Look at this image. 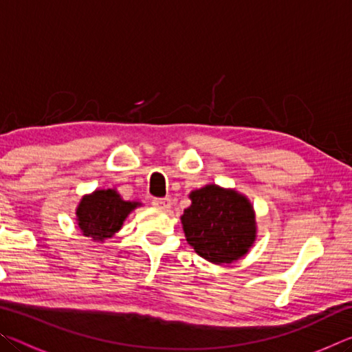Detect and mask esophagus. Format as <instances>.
<instances>
[{
    "label": "esophagus",
    "mask_w": 352,
    "mask_h": 352,
    "mask_svg": "<svg viewBox=\"0 0 352 352\" xmlns=\"http://www.w3.org/2000/svg\"><path fill=\"white\" fill-rule=\"evenodd\" d=\"M152 205L155 208H158V210H169L170 208V199H153L152 200Z\"/></svg>",
    "instance_id": "obj_1"
}]
</instances>
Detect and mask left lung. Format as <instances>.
<instances>
[{"label": "left lung", "mask_w": 352, "mask_h": 352, "mask_svg": "<svg viewBox=\"0 0 352 352\" xmlns=\"http://www.w3.org/2000/svg\"><path fill=\"white\" fill-rule=\"evenodd\" d=\"M182 223L186 241L201 258L228 264L248 252L256 237L253 206L243 195L208 184L190 192Z\"/></svg>", "instance_id": "obj_1"}]
</instances>
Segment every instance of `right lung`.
Returning a JSON list of instances; mask_svg holds the SVG:
<instances>
[{
	"mask_svg": "<svg viewBox=\"0 0 352 352\" xmlns=\"http://www.w3.org/2000/svg\"><path fill=\"white\" fill-rule=\"evenodd\" d=\"M138 205V201L122 200L121 195L113 189L96 190L83 197L77 208L79 228L83 236L102 242L121 230V225L130 211Z\"/></svg>",
	"mask_w": 352,
	"mask_h": 352,
	"instance_id": "obj_1",
	"label": "right lung"
}]
</instances>
